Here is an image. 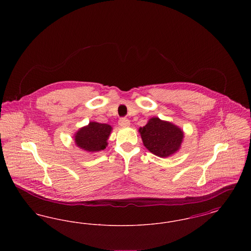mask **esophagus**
Segmentation results:
<instances>
[{
  "mask_svg": "<svg viewBox=\"0 0 251 251\" xmlns=\"http://www.w3.org/2000/svg\"><path fill=\"white\" fill-rule=\"evenodd\" d=\"M119 124L121 127H128V126H130V120L126 118H121L119 120Z\"/></svg>",
  "mask_w": 251,
  "mask_h": 251,
  "instance_id": "esophagus-1",
  "label": "esophagus"
}]
</instances>
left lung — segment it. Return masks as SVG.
Listing matches in <instances>:
<instances>
[{"label": "left lung", "instance_id": "left-lung-1", "mask_svg": "<svg viewBox=\"0 0 251 251\" xmlns=\"http://www.w3.org/2000/svg\"><path fill=\"white\" fill-rule=\"evenodd\" d=\"M144 146L153 154L167 157L176 152L180 147L183 132L170 122L152 118L139 129Z\"/></svg>", "mask_w": 251, "mask_h": 251}]
</instances>
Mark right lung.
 I'll return each mask as SVG.
<instances>
[{
    "label": "right lung",
    "instance_id": "right-lung-1",
    "mask_svg": "<svg viewBox=\"0 0 251 251\" xmlns=\"http://www.w3.org/2000/svg\"><path fill=\"white\" fill-rule=\"evenodd\" d=\"M112 127L108 124L90 122L75 134V143L86 151H100L107 146Z\"/></svg>",
    "mask_w": 251,
    "mask_h": 251
}]
</instances>
